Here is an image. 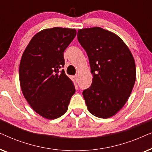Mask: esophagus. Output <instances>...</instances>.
<instances>
[{
  "instance_id": "esophagus-1",
  "label": "esophagus",
  "mask_w": 152,
  "mask_h": 152,
  "mask_svg": "<svg viewBox=\"0 0 152 152\" xmlns=\"http://www.w3.org/2000/svg\"><path fill=\"white\" fill-rule=\"evenodd\" d=\"M74 77H75V80H76V82H77V81H78V75H75Z\"/></svg>"
}]
</instances>
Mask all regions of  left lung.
Masks as SVG:
<instances>
[{
	"instance_id": "left-lung-1",
	"label": "left lung",
	"mask_w": 152,
	"mask_h": 152,
	"mask_svg": "<svg viewBox=\"0 0 152 152\" xmlns=\"http://www.w3.org/2000/svg\"><path fill=\"white\" fill-rule=\"evenodd\" d=\"M77 39L93 75L92 84L82 93L87 109L97 118H111L124 107L134 88V57L120 37L99 27L80 29Z\"/></svg>"
}]
</instances>
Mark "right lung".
<instances>
[{"mask_svg": "<svg viewBox=\"0 0 152 152\" xmlns=\"http://www.w3.org/2000/svg\"><path fill=\"white\" fill-rule=\"evenodd\" d=\"M77 34L76 30L55 27L37 33L23 53L19 81L23 96L34 111L48 120L67 111L73 83L64 69V52Z\"/></svg>", "mask_w": 152, "mask_h": 152, "instance_id": "obj_1", "label": "right lung"}]
</instances>
